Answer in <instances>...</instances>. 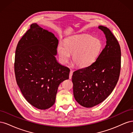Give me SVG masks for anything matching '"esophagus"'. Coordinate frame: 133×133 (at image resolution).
Wrapping results in <instances>:
<instances>
[{"instance_id":"obj_1","label":"esophagus","mask_w":133,"mask_h":133,"mask_svg":"<svg viewBox=\"0 0 133 133\" xmlns=\"http://www.w3.org/2000/svg\"><path fill=\"white\" fill-rule=\"evenodd\" d=\"M72 75H73V71L70 70V73H69V79H71L72 78Z\"/></svg>"}]
</instances>
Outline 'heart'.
<instances>
[{"mask_svg": "<svg viewBox=\"0 0 133 133\" xmlns=\"http://www.w3.org/2000/svg\"><path fill=\"white\" fill-rule=\"evenodd\" d=\"M103 49L100 40L90 35H76L67 39L65 45L60 43L58 53L60 62L66 64L72 54V60L76 66L86 67L93 63Z\"/></svg>", "mask_w": 133, "mask_h": 133, "instance_id": "heart-1", "label": "heart"}]
</instances>
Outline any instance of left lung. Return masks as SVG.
<instances>
[{"label":"left lung","mask_w":133,"mask_h":133,"mask_svg":"<svg viewBox=\"0 0 133 133\" xmlns=\"http://www.w3.org/2000/svg\"><path fill=\"white\" fill-rule=\"evenodd\" d=\"M105 35L107 45L89 66L75 71L72 76L74 96L80 105L91 108L109 95L119 80L121 50L118 40L108 28L99 26Z\"/></svg>","instance_id":"8db88e82"}]
</instances>
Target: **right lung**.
<instances>
[{"label":"right lung","instance_id":"add662e5","mask_svg":"<svg viewBox=\"0 0 133 133\" xmlns=\"http://www.w3.org/2000/svg\"><path fill=\"white\" fill-rule=\"evenodd\" d=\"M58 42L53 33L33 23L16 48V81L27 102L39 109L54 105L59 84L69 79L70 69L55 57Z\"/></svg>","mask_w":133,"mask_h":133}]
</instances>
